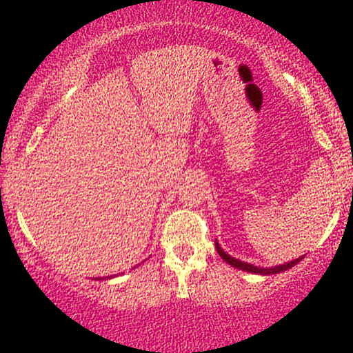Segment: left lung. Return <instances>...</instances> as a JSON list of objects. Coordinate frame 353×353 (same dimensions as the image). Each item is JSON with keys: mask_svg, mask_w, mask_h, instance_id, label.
Segmentation results:
<instances>
[{"mask_svg": "<svg viewBox=\"0 0 353 353\" xmlns=\"http://www.w3.org/2000/svg\"><path fill=\"white\" fill-rule=\"evenodd\" d=\"M216 249H217V254L221 255V257L224 259V261L228 262L229 265L236 267V269H239V270H245V272H250V274H259V275L281 274V272H283V270L292 269L294 265H297L299 262H301L302 259H303V255H302V257L294 259V261L285 262V264H281V265H274V267H257V265H254V264H249V262H242V261H239V259L232 257V255H229L228 252H224V249H222V247L219 245L217 239H216Z\"/></svg>", "mask_w": 353, "mask_h": 353, "instance_id": "8db88e82", "label": "left lung"}]
</instances>
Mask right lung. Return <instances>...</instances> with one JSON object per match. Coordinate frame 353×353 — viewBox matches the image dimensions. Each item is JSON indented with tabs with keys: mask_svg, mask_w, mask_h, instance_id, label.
I'll use <instances>...</instances> for the list:
<instances>
[{
	"mask_svg": "<svg viewBox=\"0 0 353 353\" xmlns=\"http://www.w3.org/2000/svg\"><path fill=\"white\" fill-rule=\"evenodd\" d=\"M104 279H112V275H108V277H96V281H104Z\"/></svg>",
	"mask_w": 353,
	"mask_h": 353,
	"instance_id": "obj_1",
	"label": "right lung"
}]
</instances>
